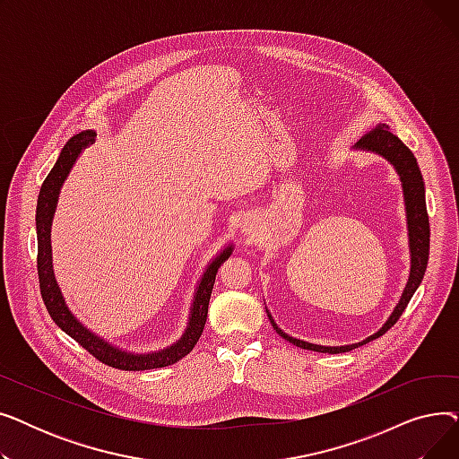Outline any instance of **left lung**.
Returning <instances> with one entry per match:
<instances>
[{
	"label": "left lung",
	"instance_id": "1",
	"mask_svg": "<svg viewBox=\"0 0 459 459\" xmlns=\"http://www.w3.org/2000/svg\"><path fill=\"white\" fill-rule=\"evenodd\" d=\"M357 149H365V151H372L377 152L381 156L387 158L400 175L402 180V187H403V199H405V212H407V229H409V249H411V273H409V281L405 290L402 294L400 303L396 305L394 312L391 315V318L387 320L376 334H372L370 339L359 342V344H351V346H342V348H327V346H316V344H308L298 339H292L286 333H282L275 322L272 320L275 331L286 339L288 342H292L294 346H299L303 350H312V351H322V353H344V351H351L359 346H363L377 336L387 333L403 315V310L407 307V303L411 301L413 294L417 292L419 284L424 279V272L428 266V255H429V220H428V210H426V197H424V180L420 175V169L417 165V160L413 156V152L409 151L405 144L389 130V126L385 125H377L376 128H372L370 132H367L363 137L359 139Z\"/></svg>",
	"mask_w": 459,
	"mask_h": 459
}]
</instances>
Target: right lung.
Returning <instances> with one entry per match:
<instances>
[{
  "label": "right lung",
  "mask_w": 459,
  "mask_h": 459,
  "mask_svg": "<svg viewBox=\"0 0 459 459\" xmlns=\"http://www.w3.org/2000/svg\"><path fill=\"white\" fill-rule=\"evenodd\" d=\"M94 141V132H82L74 137H70V141L65 144L59 160L56 161L54 169L42 182L40 193H39V203H37V239H39V253H37V272H39V286H40V296L42 301L50 312L52 320L68 334L74 339L82 348H85L92 357H96L100 363L118 368V370H130V372H139V370H152V368H161L175 365L182 357H186L195 344L199 342L206 316H208V303L212 296V288L215 282L217 270H220L221 264L230 256L232 247H227L220 256H217L201 279V284L197 288V296L195 301H193L191 308V318L187 331L184 333L182 339L160 353H151V355H132L126 351H120L108 342H104L99 336H94L91 331H87L74 316L70 315V310L66 308L63 296L59 292V288L54 279L52 272V246H50V227H52V217L56 212V203L59 197V189L70 173L72 165H74L78 154L87 149L89 144Z\"/></svg>",
  "instance_id": "1"
}]
</instances>
